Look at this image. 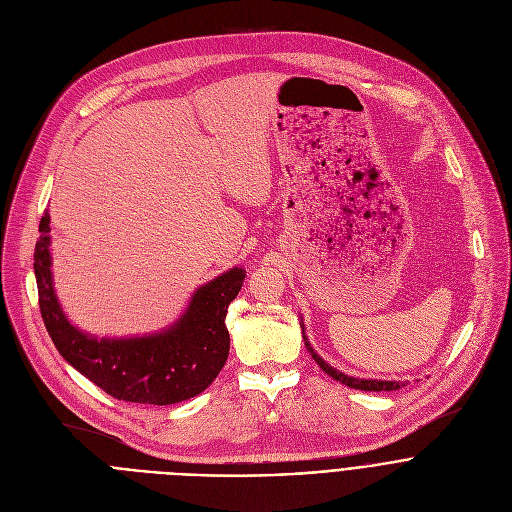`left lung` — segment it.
Wrapping results in <instances>:
<instances>
[{
	"mask_svg": "<svg viewBox=\"0 0 512 512\" xmlns=\"http://www.w3.org/2000/svg\"><path fill=\"white\" fill-rule=\"evenodd\" d=\"M302 334H304V330H302ZM304 340H306V346H308L312 358L318 362V367H320L326 375H330L332 379L340 381L342 385H346V387H350V389H358V391H397V389L405 387L403 381L399 383V381H377V379H354V377H348V375H344V373L332 369L330 364H328L322 356H318V354L314 352V348L310 346L306 334H304Z\"/></svg>",
	"mask_w": 512,
	"mask_h": 512,
	"instance_id": "obj_1",
	"label": "left lung"
}]
</instances>
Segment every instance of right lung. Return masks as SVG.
Returning a JSON list of instances; mask_svg holds the SVG:
<instances>
[{
  "label": "right lung",
  "mask_w": 512,
  "mask_h": 512,
  "mask_svg": "<svg viewBox=\"0 0 512 512\" xmlns=\"http://www.w3.org/2000/svg\"><path fill=\"white\" fill-rule=\"evenodd\" d=\"M48 233L50 214L44 212L34 249L38 304L44 326L68 364L111 397L150 405L186 401L216 379L229 356L225 318L243 287V267L198 287L186 312L168 330L141 338H95L72 326L58 304Z\"/></svg>",
  "instance_id": "right-lung-1"
}]
</instances>
